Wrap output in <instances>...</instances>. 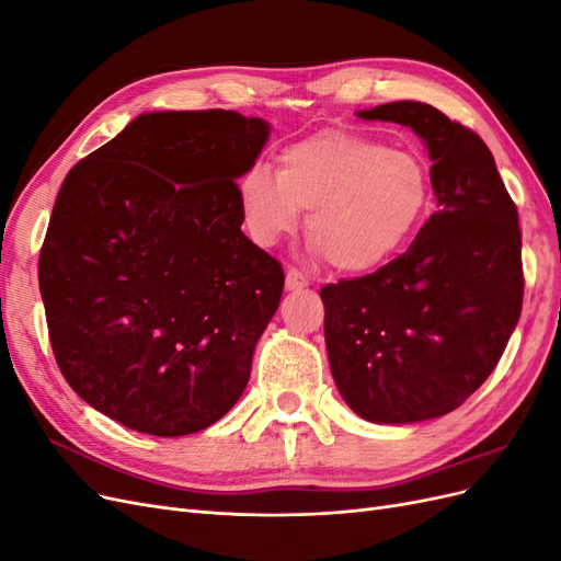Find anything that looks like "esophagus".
<instances>
[{
	"label": "esophagus",
	"instance_id": "obj_1",
	"mask_svg": "<svg viewBox=\"0 0 561 561\" xmlns=\"http://www.w3.org/2000/svg\"><path fill=\"white\" fill-rule=\"evenodd\" d=\"M309 285L307 274H301L297 266H287V274H285V287L287 290H301V287Z\"/></svg>",
	"mask_w": 561,
	"mask_h": 561
}]
</instances>
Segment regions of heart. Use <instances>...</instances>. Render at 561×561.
Returning <instances> with one entry per match:
<instances>
[{"label":"heart","mask_w":561,"mask_h":561,"mask_svg":"<svg viewBox=\"0 0 561 561\" xmlns=\"http://www.w3.org/2000/svg\"><path fill=\"white\" fill-rule=\"evenodd\" d=\"M250 233L276 245L307 215V241L334 271L365 274L407 243L431 201L423 159L367 135L328 130L287 147L278 175L252 165L239 180Z\"/></svg>","instance_id":"b5f03b06"}]
</instances>
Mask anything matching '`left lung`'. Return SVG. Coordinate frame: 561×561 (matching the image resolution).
<instances>
[{"instance_id":"8db88e82","label":"left lung","mask_w":561,"mask_h":561,"mask_svg":"<svg viewBox=\"0 0 561 561\" xmlns=\"http://www.w3.org/2000/svg\"><path fill=\"white\" fill-rule=\"evenodd\" d=\"M358 116L423 138L439 208L393 262L320 290L332 377L371 423L445 416L494 371L519 320L517 206L480 135L439 110L400 100Z\"/></svg>"}]
</instances>
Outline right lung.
Instances as JSON below:
<instances>
[{
    "label": "right lung",
    "instance_id": "add662e5",
    "mask_svg": "<svg viewBox=\"0 0 561 561\" xmlns=\"http://www.w3.org/2000/svg\"><path fill=\"white\" fill-rule=\"evenodd\" d=\"M268 138L231 110L140 114L67 173L39 252L65 381L122 426L178 437L243 396L285 274L241 231Z\"/></svg>",
    "mask_w": 561,
    "mask_h": 561
}]
</instances>
